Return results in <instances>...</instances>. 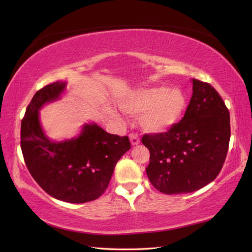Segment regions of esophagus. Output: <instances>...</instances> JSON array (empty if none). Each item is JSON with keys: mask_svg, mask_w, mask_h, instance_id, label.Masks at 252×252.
<instances>
[{"mask_svg": "<svg viewBox=\"0 0 252 252\" xmlns=\"http://www.w3.org/2000/svg\"><path fill=\"white\" fill-rule=\"evenodd\" d=\"M130 137V142L133 146L134 145H137L138 143H140V138H138V136L135 134V133H131V134L129 135Z\"/></svg>", "mask_w": 252, "mask_h": 252, "instance_id": "esophagus-1", "label": "esophagus"}]
</instances>
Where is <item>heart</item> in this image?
<instances>
[{
  "label": "heart",
  "mask_w": 252,
  "mask_h": 252,
  "mask_svg": "<svg viewBox=\"0 0 252 252\" xmlns=\"http://www.w3.org/2000/svg\"><path fill=\"white\" fill-rule=\"evenodd\" d=\"M187 98L178 88L154 87L133 91L120 100L123 111L131 115L142 114L144 130L152 133L164 132L183 117Z\"/></svg>",
  "instance_id": "heart-1"
}]
</instances>
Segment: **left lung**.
I'll return each mask as SVG.
<instances>
[{"label": "left lung", "mask_w": 252, "mask_h": 252, "mask_svg": "<svg viewBox=\"0 0 252 252\" xmlns=\"http://www.w3.org/2000/svg\"><path fill=\"white\" fill-rule=\"evenodd\" d=\"M185 115L167 132L145 134L151 153L146 173L163 194L191 192L215 180L225 161L231 126L222 97L210 84L192 79Z\"/></svg>", "instance_id": "1"}]
</instances>
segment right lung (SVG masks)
<instances>
[{
	"label": "right lung",
	"mask_w": 252,
	"mask_h": 252,
	"mask_svg": "<svg viewBox=\"0 0 252 252\" xmlns=\"http://www.w3.org/2000/svg\"><path fill=\"white\" fill-rule=\"evenodd\" d=\"M66 85L57 81L34 94L21 120L20 146L27 168L42 189L58 200L83 203L104 194L116 163L131 144L127 136L109 134L96 123L84 125L76 138L50 141L39 110L60 98Z\"/></svg>",
	"instance_id": "right-lung-1"
}]
</instances>
